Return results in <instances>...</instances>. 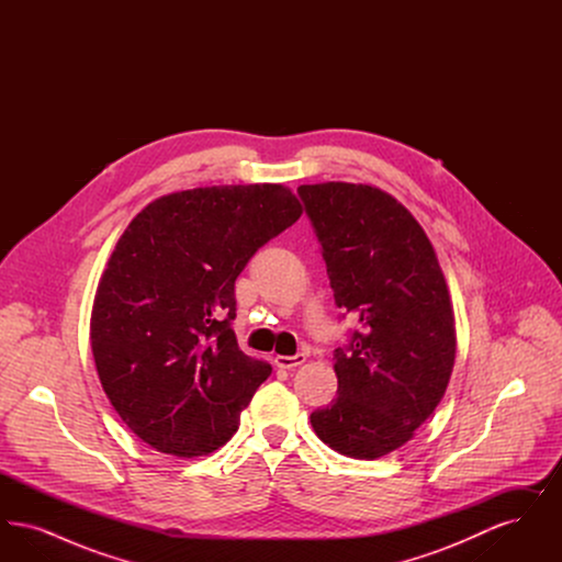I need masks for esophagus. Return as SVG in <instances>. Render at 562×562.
<instances>
[{"label": "esophagus", "instance_id": "34e87169", "mask_svg": "<svg viewBox=\"0 0 562 562\" xmlns=\"http://www.w3.org/2000/svg\"><path fill=\"white\" fill-rule=\"evenodd\" d=\"M273 362H276V367H280V369H294V367H299V364H303L305 362V353H294V356H276L273 358Z\"/></svg>", "mask_w": 562, "mask_h": 562}]
</instances>
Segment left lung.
<instances>
[{
    "instance_id": "left-lung-1",
    "label": "left lung",
    "mask_w": 562,
    "mask_h": 562,
    "mask_svg": "<svg viewBox=\"0 0 562 562\" xmlns=\"http://www.w3.org/2000/svg\"><path fill=\"white\" fill-rule=\"evenodd\" d=\"M296 193L335 303L360 324L333 353L339 396L310 419L337 453L376 459L408 442L447 392L457 348L449 289L426 232L390 193L335 181Z\"/></svg>"
}]
</instances>
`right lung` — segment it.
Here are the masks:
<instances>
[{
	"label": "right lung",
	"instance_id": "add662e5",
	"mask_svg": "<svg viewBox=\"0 0 562 562\" xmlns=\"http://www.w3.org/2000/svg\"><path fill=\"white\" fill-rule=\"evenodd\" d=\"M303 209L282 186L161 195L134 216L99 282L92 356L122 422L160 453L223 447L271 367L238 348L234 284Z\"/></svg>",
	"mask_w": 562,
	"mask_h": 562
}]
</instances>
